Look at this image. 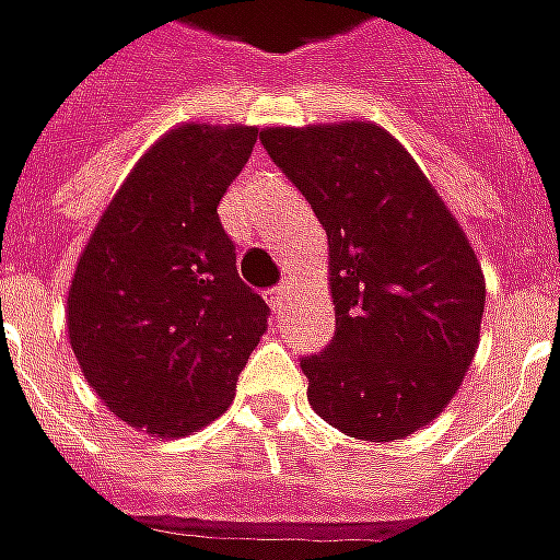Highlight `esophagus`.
Segmentation results:
<instances>
[{
  "label": "esophagus",
  "mask_w": 560,
  "mask_h": 560,
  "mask_svg": "<svg viewBox=\"0 0 560 560\" xmlns=\"http://www.w3.org/2000/svg\"><path fill=\"white\" fill-rule=\"evenodd\" d=\"M284 300H288V284H276V288H269L267 291V303L272 306V312H281Z\"/></svg>",
  "instance_id": "34e87169"
}]
</instances>
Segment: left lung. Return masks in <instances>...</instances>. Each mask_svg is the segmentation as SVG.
<instances>
[{"label": "left lung", "instance_id": "1", "mask_svg": "<svg viewBox=\"0 0 560 560\" xmlns=\"http://www.w3.org/2000/svg\"><path fill=\"white\" fill-rule=\"evenodd\" d=\"M327 230L336 330L300 358L308 402L348 436L390 443L440 416L479 346L482 267L424 172L363 120L260 132Z\"/></svg>", "mask_w": 560, "mask_h": 560}]
</instances>
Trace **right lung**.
I'll return each mask as SVG.
<instances>
[{
  "instance_id": "right-lung-1",
  "label": "right lung",
  "mask_w": 560,
  "mask_h": 560,
  "mask_svg": "<svg viewBox=\"0 0 560 560\" xmlns=\"http://www.w3.org/2000/svg\"><path fill=\"white\" fill-rule=\"evenodd\" d=\"M252 127L187 124L144 154L105 209L69 288V342L120 421L158 436L206 428L267 330L218 202L248 163Z\"/></svg>"
}]
</instances>
